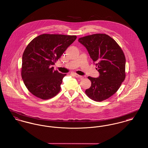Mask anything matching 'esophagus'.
Segmentation results:
<instances>
[{
	"mask_svg": "<svg viewBox=\"0 0 148 148\" xmlns=\"http://www.w3.org/2000/svg\"><path fill=\"white\" fill-rule=\"evenodd\" d=\"M73 75H74L75 77H76V78H79L80 79L83 78V77H82V76H81V75H78V74H76V73H73Z\"/></svg>",
	"mask_w": 148,
	"mask_h": 148,
	"instance_id": "obj_1",
	"label": "esophagus"
}]
</instances>
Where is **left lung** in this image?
I'll list each match as a JSON object with an SVG mask.
<instances>
[{
	"mask_svg": "<svg viewBox=\"0 0 148 148\" xmlns=\"http://www.w3.org/2000/svg\"><path fill=\"white\" fill-rule=\"evenodd\" d=\"M96 64L98 78L88 77L91 86L85 93L91 99L101 102L113 95L126 77V58L121 47L110 36L103 34L88 35L78 39Z\"/></svg>",
	"mask_w": 148,
	"mask_h": 148,
	"instance_id": "obj_1",
	"label": "left lung"
}]
</instances>
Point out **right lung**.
<instances>
[{
    "label": "right lung",
    "mask_w": 148,
    "mask_h": 148,
    "mask_svg": "<svg viewBox=\"0 0 148 148\" xmlns=\"http://www.w3.org/2000/svg\"><path fill=\"white\" fill-rule=\"evenodd\" d=\"M76 38L75 35L42 34L28 44L22 56L21 76L34 96L45 100L59 93L66 74L54 70L52 65Z\"/></svg>",
    "instance_id": "right-lung-1"
}]
</instances>
